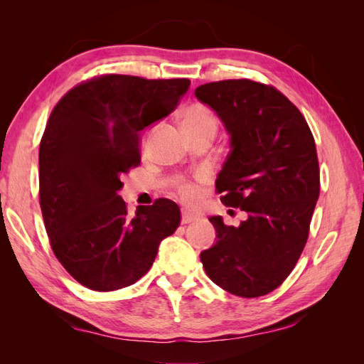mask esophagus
Masks as SVG:
<instances>
[{"instance_id":"34e87169","label":"esophagus","mask_w":364,"mask_h":364,"mask_svg":"<svg viewBox=\"0 0 364 364\" xmlns=\"http://www.w3.org/2000/svg\"><path fill=\"white\" fill-rule=\"evenodd\" d=\"M197 220H199V217L191 214V213H186V211L182 213V225H190V223L197 222Z\"/></svg>"}]
</instances>
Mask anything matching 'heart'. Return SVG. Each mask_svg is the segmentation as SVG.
I'll return each mask as SVG.
<instances>
[{"label": "heart", "mask_w": 364, "mask_h": 364, "mask_svg": "<svg viewBox=\"0 0 364 364\" xmlns=\"http://www.w3.org/2000/svg\"><path fill=\"white\" fill-rule=\"evenodd\" d=\"M182 126H183L186 134H193V132H199V130H205V129L215 130L217 123H215V117H214L211 109L205 105L194 103V105L186 107L182 112ZM150 135H149V138H150ZM149 138L144 142V146H147ZM179 194H181L183 202L193 203L199 199L200 188H199V185H196V183L182 182V183H179Z\"/></svg>", "instance_id": "obj_1"}]
</instances>
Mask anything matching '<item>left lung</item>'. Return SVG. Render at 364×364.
I'll list each match as a JSON object with an SVG mask.
<instances>
[{
    "mask_svg": "<svg viewBox=\"0 0 364 364\" xmlns=\"http://www.w3.org/2000/svg\"><path fill=\"white\" fill-rule=\"evenodd\" d=\"M196 97L230 135L215 181L226 206L249 214L238 228L211 217L217 241L200 253L218 287L264 296L287 279L305 247L321 191L316 142L304 115L277 87L249 79L205 83Z\"/></svg>",
    "mask_w": 364,
    "mask_h": 364,
    "instance_id": "left-lung-1",
    "label": "left lung"
}]
</instances>
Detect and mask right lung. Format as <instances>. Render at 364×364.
<instances>
[{"instance_id":"add662e5","label":"right lung","mask_w":364,"mask_h":364,"mask_svg":"<svg viewBox=\"0 0 364 364\" xmlns=\"http://www.w3.org/2000/svg\"><path fill=\"white\" fill-rule=\"evenodd\" d=\"M188 79L106 74L54 106L39 146V203L54 255L95 291L135 284L181 223L168 199L127 213L121 176L141 161L139 132L171 114Z\"/></svg>"}]
</instances>
